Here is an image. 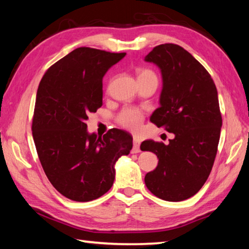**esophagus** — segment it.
Wrapping results in <instances>:
<instances>
[{"label": "esophagus", "instance_id": "obj_1", "mask_svg": "<svg viewBox=\"0 0 249 249\" xmlns=\"http://www.w3.org/2000/svg\"><path fill=\"white\" fill-rule=\"evenodd\" d=\"M133 153H139L140 152V141L139 139L137 138H134V141H133Z\"/></svg>", "mask_w": 249, "mask_h": 249}]
</instances>
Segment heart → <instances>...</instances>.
<instances>
[{"instance_id":"obj_1","label":"heart","mask_w":249,"mask_h":249,"mask_svg":"<svg viewBox=\"0 0 249 249\" xmlns=\"http://www.w3.org/2000/svg\"><path fill=\"white\" fill-rule=\"evenodd\" d=\"M145 76H155V73L149 71V70H141L139 71V77H145ZM144 120V114L141 110L137 108H124L123 110L116 116V122L125 129H128L133 133L139 131L142 127V123Z\"/></svg>"}]
</instances>
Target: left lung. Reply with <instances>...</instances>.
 Returning <instances> with one entry per match:
<instances>
[{"mask_svg":"<svg viewBox=\"0 0 249 249\" xmlns=\"http://www.w3.org/2000/svg\"><path fill=\"white\" fill-rule=\"evenodd\" d=\"M144 60L160 67L162 76L160 107L150 120L174 134L167 145L141 143L142 151L158 158L144 182L158 198L183 201L199 192L214 165L223 124L217 89L208 71L181 46H156Z\"/></svg>","mask_w":249,"mask_h":249,"instance_id":"obj_1","label":"left lung"}]
</instances>
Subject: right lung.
<instances>
[{
  "instance_id": "add662e5",
  "label": "right lung",
  "mask_w": 249,
  "mask_h": 249,
  "mask_svg": "<svg viewBox=\"0 0 249 249\" xmlns=\"http://www.w3.org/2000/svg\"><path fill=\"white\" fill-rule=\"evenodd\" d=\"M80 47L45 72L36 94L32 134L44 171L64 197L88 202L113 185L114 165L128 155L133 137L112 128L89 135L87 120L103 106V78L125 56Z\"/></svg>"
}]
</instances>
